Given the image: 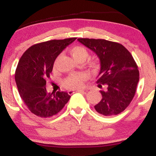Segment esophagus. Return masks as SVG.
<instances>
[{"label":"esophagus","instance_id":"1","mask_svg":"<svg viewBox=\"0 0 156 156\" xmlns=\"http://www.w3.org/2000/svg\"><path fill=\"white\" fill-rule=\"evenodd\" d=\"M84 92V90H82V89H77V90H69L68 91V94H73V93L75 92Z\"/></svg>","mask_w":156,"mask_h":156}]
</instances>
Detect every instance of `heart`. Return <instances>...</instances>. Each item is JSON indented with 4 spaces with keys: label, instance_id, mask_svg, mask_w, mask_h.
<instances>
[{
    "label": "heart",
    "instance_id": "b5f03b06",
    "mask_svg": "<svg viewBox=\"0 0 156 156\" xmlns=\"http://www.w3.org/2000/svg\"><path fill=\"white\" fill-rule=\"evenodd\" d=\"M70 52L74 59L77 62H78V61H83L84 62L89 56V51H87V48L83 47V46H76V47L72 48ZM90 65L94 70L98 69V65L97 62H91ZM86 79H87V77L83 73H73L64 80V84L66 88L69 89H80L83 86V83Z\"/></svg>",
    "mask_w": 156,
    "mask_h": 156
}]
</instances>
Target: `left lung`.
<instances>
[{"label":"left lung","mask_w":156,"mask_h":156,"mask_svg":"<svg viewBox=\"0 0 156 156\" xmlns=\"http://www.w3.org/2000/svg\"><path fill=\"white\" fill-rule=\"evenodd\" d=\"M78 42L96 53L101 62L98 76L102 100L94 105L99 114L117 115L129 105L135 95L139 72L130 53L122 44L105 39L79 38Z\"/></svg>","instance_id":"obj_1"}]
</instances>
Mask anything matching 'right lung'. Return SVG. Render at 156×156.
Here are the masks:
<instances>
[{"label":"right lung","mask_w":156,"mask_h":156,"mask_svg":"<svg viewBox=\"0 0 156 156\" xmlns=\"http://www.w3.org/2000/svg\"><path fill=\"white\" fill-rule=\"evenodd\" d=\"M76 39H53L34 44L21 56L15 71V81L20 98L35 115L53 117L69 101L70 96L67 92L48 93L46 79L50 78L57 56Z\"/></svg>","instance_id":"right-lung-1"}]
</instances>
